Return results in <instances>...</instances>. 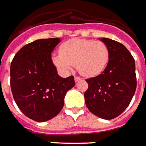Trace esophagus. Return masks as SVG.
Masks as SVG:
<instances>
[{
  "label": "esophagus",
  "mask_w": 146,
  "mask_h": 146,
  "mask_svg": "<svg viewBox=\"0 0 146 146\" xmlns=\"http://www.w3.org/2000/svg\"><path fill=\"white\" fill-rule=\"evenodd\" d=\"M74 80H75V82H77V81H81V77H75V78H74Z\"/></svg>",
  "instance_id": "34e87169"
}]
</instances>
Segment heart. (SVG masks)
Wrapping results in <instances>:
<instances>
[{"mask_svg": "<svg viewBox=\"0 0 146 146\" xmlns=\"http://www.w3.org/2000/svg\"><path fill=\"white\" fill-rule=\"evenodd\" d=\"M110 60V50L101 40L74 38L64 42L59 54L52 57L53 65L60 71L69 73L73 65L86 77H96L104 71Z\"/></svg>", "mask_w": 146, "mask_h": 146, "instance_id": "heart-1", "label": "heart"}]
</instances>
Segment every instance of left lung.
<instances>
[{"mask_svg": "<svg viewBox=\"0 0 146 146\" xmlns=\"http://www.w3.org/2000/svg\"><path fill=\"white\" fill-rule=\"evenodd\" d=\"M110 50L109 63L100 75L86 80L84 94L89 110L98 117L111 120L129 106L137 88L135 60L122 44L103 37Z\"/></svg>", "mask_w": 146, "mask_h": 146, "instance_id": "8db88e82", "label": "left lung"}]
</instances>
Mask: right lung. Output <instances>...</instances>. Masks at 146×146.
Wrapping results in <instances>:
<instances>
[{"label":"right lung","instance_id":"1","mask_svg":"<svg viewBox=\"0 0 146 146\" xmlns=\"http://www.w3.org/2000/svg\"><path fill=\"white\" fill-rule=\"evenodd\" d=\"M59 42V38L36 40L21 48L11 63L14 101L24 114L38 122L56 117L75 86L74 77H60L52 63L51 53Z\"/></svg>","mask_w":146,"mask_h":146}]
</instances>
